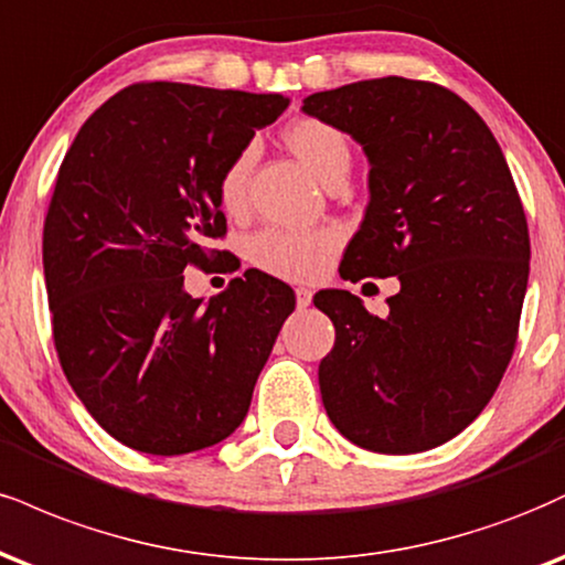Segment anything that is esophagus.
<instances>
[{"instance_id":"esophagus-1","label":"esophagus","mask_w":565,"mask_h":565,"mask_svg":"<svg viewBox=\"0 0 565 565\" xmlns=\"http://www.w3.org/2000/svg\"><path fill=\"white\" fill-rule=\"evenodd\" d=\"M310 302H312V291L305 289V287L297 289V308H300V310L310 308Z\"/></svg>"}]
</instances>
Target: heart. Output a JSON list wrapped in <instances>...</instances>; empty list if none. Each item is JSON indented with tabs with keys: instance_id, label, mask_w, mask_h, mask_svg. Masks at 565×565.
Segmentation results:
<instances>
[{
	"instance_id": "obj_1",
	"label": "heart",
	"mask_w": 565,
	"mask_h": 565,
	"mask_svg": "<svg viewBox=\"0 0 565 565\" xmlns=\"http://www.w3.org/2000/svg\"><path fill=\"white\" fill-rule=\"evenodd\" d=\"M284 145L323 186L344 179L350 171V141L337 126L318 118H297L284 128ZM255 149L247 147L223 168L217 179V202L226 213H239L247 202V181ZM337 249L334 231H260L249 242V260L265 274L289 281H308L323 274Z\"/></svg>"
}]
</instances>
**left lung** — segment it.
Returning a JSON list of instances; mask_svg holds the SVG:
<instances>
[{"instance_id": "left-lung-1", "label": "left lung", "mask_w": 565, "mask_h": 565, "mask_svg": "<svg viewBox=\"0 0 565 565\" xmlns=\"http://www.w3.org/2000/svg\"><path fill=\"white\" fill-rule=\"evenodd\" d=\"M369 158V207L339 274L397 276L384 318L344 289L312 297L337 342L323 407L352 445L411 455L484 411L511 363L529 284V228L479 113L429 81L371 78L302 99Z\"/></svg>"}]
</instances>
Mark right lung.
Here are the masks:
<instances>
[{
	"label": "right lung",
	"mask_w": 565,
	"mask_h": 565,
	"mask_svg": "<svg viewBox=\"0 0 565 565\" xmlns=\"http://www.w3.org/2000/svg\"><path fill=\"white\" fill-rule=\"evenodd\" d=\"M287 105L136 84L81 126L60 166L44 223L54 348L92 418L131 450H205L247 416L295 291L247 270L202 302L183 268L213 265L210 239L226 234L217 179Z\"/></svg>",
	"instance_id": "1"
}]
</instances>
